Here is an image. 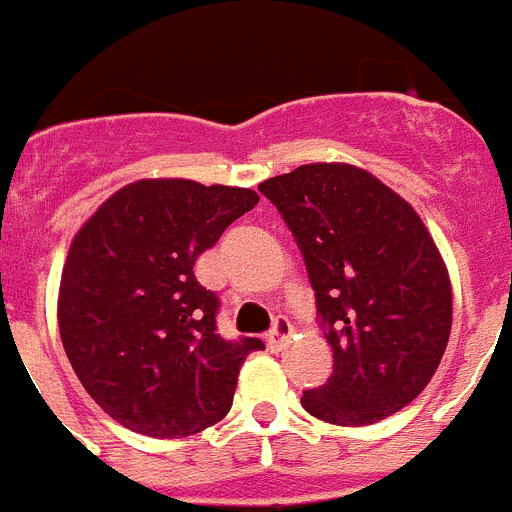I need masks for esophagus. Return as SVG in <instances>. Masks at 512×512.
I'll return each instance as SVG.
<instances>
[{"label": "esophagus", "instance_id": "esophagus-1", "mask_svg": "<svg viewBox=\"0 0 512 512\" xmlns=\"http://www.w3.org/2000/svg\"><path fill=\"white\" fill-rule=\"evenodd\" d=\"M292 333H295L292 323H289L287 318H277L274 320V328H271V333L266 336V343H269L271 351H282V348L287 346L289 338H292Z\"/></svg>", "mask_w": 512, "mask_h": 512}]
</instances>
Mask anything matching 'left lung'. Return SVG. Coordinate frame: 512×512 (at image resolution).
I'll return each instance as SVG.
<instances>
[{
    "mask_svg": "<svg viewBox=\"0 0 512 512\" xmlns=\"http://www.w3.org/2000/svg\"><path fill=\"white\" fill-rule=\"evenodd\" d=\"M284 217L315 289L333 374L302 408L333 425H372L413 402L451 333V284L418 212L377 176L305 164L259 184Z\"/></svg>",
    "mask_w": 512,
    "mask_h": 512,
    "instance_id": "obj_1",
    "label": "left lung"
}]
</instances>
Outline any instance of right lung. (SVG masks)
<instances>
[{
	"mask_svg": "<svg viewBox=\"0 0 512 512\" xmlns=\"http://www.w3.org/2000/svg\"><path fill=\"white\" fill-rule=\"evenodd\" d=\"M259 202L253 189L143 179L104 202L63 266L58 328L76 377L117 423L184 438L228 415L259 338L225 341L194 261Z\"/></svg>",
	"mask_w": 512,
	"mask_h": 512,
	"instance_id": "add662e5",
	"label": "right lung"
}]
</instances>
